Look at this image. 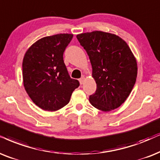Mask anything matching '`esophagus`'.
<instances>
[{"label": "esophagus", "instance_id": "obj_1", "mask_svg": "<svg viewBox=\"0 0 160 160\" xmlns=\"http://www.w3.org/2000/svg\"><path fill=\"white\" fill-rule=\"evenodd\" d=\"M84 80H85V78H83V77H82V78H81L80 79V80H79V81H80V84H82L84 82Z\"/></svg>", "mask_w": 160, "mask_h": 160}]
</instances>
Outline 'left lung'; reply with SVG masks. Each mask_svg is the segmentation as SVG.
<instances>
[{
	"instance_id": "8db88e82",
	"label": "left lung",
	"mask_w": 160,
	"mask_h": 160,
	"mask_svg": "<svg viewBox=\"0 0 160 160\" xmlns=\"http://www.w3.org/2000/svg\"><path fill=\"white\" fill-rule=\"evenodd\" d=\"M77 38L89 57L97 83L96 92L89 97L91 104L102 112L117 108L136 82L137 64L131 48L122 38L108 32H86Z\"/></svg>"
}]
</instances>
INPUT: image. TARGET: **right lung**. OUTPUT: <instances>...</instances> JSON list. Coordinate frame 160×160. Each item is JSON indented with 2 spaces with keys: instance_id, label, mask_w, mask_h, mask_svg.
<instances>
[{
  "instance_id": "add662e5",
  "label": "right lung",
  "mask_w": 160,
  "mask_h": 160,
  "mask_svg": "<svg viewBox=\"0 0 160 160\" xmlns=\"http://www.w3.org/2000/svg\"><path fill=\"white\" fill-rule=\"evenodd\" d=\"M72 38V34L43 38L24 55V88L34 103L43 110L54 112L64 107L80 86L78 80L70 78L63 61V52Z\"/></svg>"
}]
</instances>
